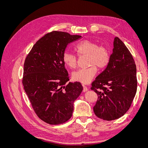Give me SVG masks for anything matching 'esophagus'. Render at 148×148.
<instances>
[{"label":"esophagus","mask_w":148,"mask_h":148,"mask_svg":"<svg viewBox=\"0 0 148 148\" xmlns=\"http://www.w3.org/2000/svg\"><path fill=\"white\" fill-rule=\"evenodd\" d=\"M83 91L84 92H86V91H87L88 90V88L85 86L84 84H83Z\"/></svg>","instance_id":"obj_1"}]
</instances>
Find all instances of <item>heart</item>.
Instances as JSON below:
<instances>
[{
  "instance_id": "heart-1",
  "label": "heart",
  "mask_w": 148,
  "mask_h": 148,
  "mask_svg": "<svg viewBox=\"0 0 148 148\" xmlns=\"http://www.w3.org/2000/svg\"><path fill=\"white\" fill-rule=\"evenodd\" d=\"M75 50L79 56H88V64L91 66L75 71L72 78L76 82L88 84L97 73L96 66L102 69L108 64L110 60L109 52L105 46H99L98 43L91 40H85L79 42L75 46ZM63 60L65 65L70 69H75L77 65V56L68 51L64 52Z\"/></svg>"
}]
</instances>
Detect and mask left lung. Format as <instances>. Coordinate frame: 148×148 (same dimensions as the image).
<instances>
[{
    "mask_svg": "<svg viewBox=\"0 0 148 148\" xmlns=\"http://www.w3.org/2000/svg\"><path fill=\"white\" fill-rule=\"evenodd\" d=\"M91 85L98 96L93 107L97 117L117 119L130 107L137 90L136 66L132 53L118 37L114 39L107 67Z\"/></svg>",
    "mask_w": 148,
    "mask_h": 148,
    "instance_id": "obj_1",
    "label": "left lung"
}]
</instances>
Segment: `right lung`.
Wrapping results in <instances>:
<instances>
[{
	"mask_svg": "<svg viewBox=\"0 0 148 148\" xmlns=\"http://www.w3.org/2000/svg\"><path fill=\"white\" fill-rule=\"evenodd\" d=\"M82 36L52 31L36 42L24 64L22 83L38 117L49 124L66 122L73 103L83 91L79 82L70 83L63 54L69 44Z\"/></svg>",
	"mask_w": 148,
	"mask_h": 148,
	"instance_id": "1",
	"label": "right lung"
}]
</instances>
